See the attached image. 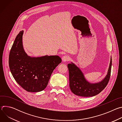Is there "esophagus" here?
Returning <instances> with one entry per match:
<instances>
[{
    "label": "esophagus",
    "mask_w": 122,
    "mask_h": 122,
    "mask_svg": "<svg viewBox=\"0 0 122 122\" xmlns=\"http://www.w3.org/2000/svg\"><path fill=\"white\" fill-rule=\"evenodd\" d=\"M62 59L63 62L68 61L69 60H70V57H69V56H64L62 57Z\"/></svg>",
    "instance_id": "1"
}]
</instances>
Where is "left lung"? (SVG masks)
Masks as SVG:
<instances>
[{
	"label": "left lung",
	"instance_id": "1",
	"mask_svg": "<svg viewBox=\"0 0 122 122\" xmlns=\"http://www.w3.org/2000/svg\"><path fill=\"white\" fill-rule=\"evenodd\" d=\"M112 59L111 58L110 66L106 77L100 82L92 83L87 81L81 69L74 63L68 64L69 87L71 92L75 95L90 97L100 93L108 84L111 73Z\"/></svg>",
	"mask_w": 122,
	"mask_h": 122
}]
</instances>
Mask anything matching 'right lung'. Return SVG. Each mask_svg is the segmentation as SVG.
Here are the masks:
<instances>
[{"label": "right lung", "instance_id": "right-lung-1", "mask_svg": "<svg viewBox=\"0 0 122 122\" xmlns=\"http://www.w3.org/2000/svg\"><path fill=\"white\" fill-rule=\"evenodd\" d=\"M23 33L22 30L17 35L10 51V71L23 89L30 92H41L46 87L52 73L62 60L57 56H28L23 46Z\"/></svg>", "mask_w": 122, "mask_h": 122}]
</instances>
